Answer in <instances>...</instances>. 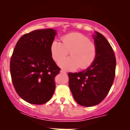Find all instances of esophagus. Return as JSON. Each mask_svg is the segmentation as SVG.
Here are the masks:
<instances>
[{
	"instance_id": "1",
	"label": "esophagus",
	"mask_w": 130,
	"mask_h": 130,
	"mask_svg": "<svg viewBox=\"0 0 130 130\" xmlns=\"http://www.w3.org/2000/svg\"><path fill=\"white\" fill-rule=\"evenodd\" d=\"M60 73H66V72H65V71L64 70H60Z\"/></svg>"
}]
</instances>
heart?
<instances>
[{"instance_id": "heart-1", "label": "heart", "mask_w": 130, "mask_h": 130, "mask_svg": "<svg viewBox=\"0 0 130 130\" xmlns=\"http://www.w3.org/2000/svg\"><path fill=\"white\" fill-rule=\"evenodd\" d=\"M62 42L53 40L50 46L52 58L58 61L66 56L69 51L72 57L61 59L58 62L61 68L74 70L80 68L86 69L94 62L97 55V47L87 36L79 32H72L62 36Z\"/></svg>"}]
</instances>
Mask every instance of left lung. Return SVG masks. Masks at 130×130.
Segmentation results:
<instances>
[{
  "instance_id": "left-lung-1",
  "label": "left lung",
  "mask_w": 130,
  "mask_h": 130,
  "mask_svg": "<svg viewBox=\"0 0 130 130\" xmlns=\"http://www.w3.org/2000/svg\"><path fill=\"white\" fill-rule=\"evenodd\" d=\"M97 47L94 62L87 70L69 73V87L75 102L85 107L99 104L109 92L115 76L116 58L112 47L100 32L94 36Z\"/></svg>"
}]
</instances>
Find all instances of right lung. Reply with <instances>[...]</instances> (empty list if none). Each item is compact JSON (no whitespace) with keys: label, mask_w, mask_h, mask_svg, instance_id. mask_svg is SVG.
Instances as JSON below:
<instances>
[{"label":"right lung","mask_w":130,"mask_h":130,"mask_svg":"<svg viewBox=\"0 0 130 130\" xmlns=\"http://www.w3.org/2000/svg\"><path fill=\"white\" fill-rule=\"evenodd\" d=\"M57 34L51 28L36 30L19 38L10 60L11 81L26 102L41 105L51 99L55 76L60 68L51 56L50 46Z\"/></svg>","instance_id":"obj_1"}]
</instances>
